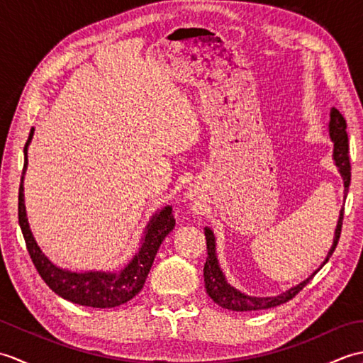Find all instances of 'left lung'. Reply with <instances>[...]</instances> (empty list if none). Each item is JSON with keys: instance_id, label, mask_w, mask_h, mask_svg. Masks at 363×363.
Returning <instances> with one entry per match:
<instances>
[{"instance_id": "8db88e82", "label": "left lung", "mask_w": 363, "mask_h": 363, "mask_svg": "<svg viewBox=\"0 0 363 363\" xmlns=\"http://www.w3.org/2000/svg\"><path fill=\"white\" fill-rule=\"evenodd\" d=\"M329 135L330 140L334 143V151H333V159L334 164L340 173L342 179H343V198L346 199V195H348L350 190V182H351V164H350V145H348V134H346V120L343 118V115L338 112L335 107L330 109L329 113ZM342 221H343V207L340 209V215H338V221L335 226V233H334V240L333 246L328 251V256L325 262L320 265L326 264L329 257L333 256V252L335 250V246L338 243V238H340L342 233ZM204 235H206V243H207V259L204 264V284H206V291L209 295L213 303H217L221 306L223 309L228 311H235V312H248V311H262V309H269V307H276L279 304L287 303L289 299L296 295L299 290H303L306 287V284H309L312 277L320 272L315 269V272L304 279L303 282H299L295 287H290L289 290L282 291L281 295L277 296H250L246 293L237 290L233 287L228 281L226 276L223 273V269L220 267V262L217 257V242H215V235L212 233V229L204 228Z\"/></svg>"}]
</instances>
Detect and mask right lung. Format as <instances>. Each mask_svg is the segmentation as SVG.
Returning a JSON list of instances; mask_svg holds the SVG:
<instances>
[{
    "label": "right lung",
    "instance_id": "1",
    "mask_svg": "<svg viewBox=\"0 0 363 363\" xmlns=\"http://www.w3.org/2000/svg\"><path fill=\"white\" fill-rule=\"evenodd\" d=\"M34 137V128L30 129L28 142L25 145V167L21 173V184L18 191V223L23 237H25L26 248L38 274L46 285L67 301L74 304L95 307V309H111L120 304L128 303L138 291L143 289V284L148 277L154 257L159 251V246L165 237L172 233L176 221L172 213V206H165L152 215L148 225L143 230L140 246L135 251L128 264L118 272H72V269L60 268L45 256L40 246L37 245L29 228L26 206H25V174L28 169V148Z\"/></svg>",
    "mask_w": 363,
    "mask_h": 363
}]
</instances>
